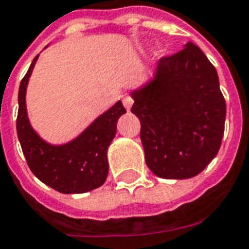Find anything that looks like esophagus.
<instances>
[{
  "label": "esophagus",
  "mask_w": 249,
  "mask_h": 249,
  "mask_svg": "<svg viewBox=\"0 0 249 249\" xmlns=\"http://www.w3.org/2000/svg\"><path fill=\"white\" fill-rule=\"evenodd\" d=\"M122 103L123 105H124V107H126L127 110H130L131 107H132V104H134V100H132V97H131L130 94H123L122 96Z\"/></svg>",
  "instance_id": "1"
}]
</instances>
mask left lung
<instances>
[{
    "mask_svg": "<svg viewBox=\"0 0 249 249\" xmlns=\"http://www.w3.org/2000/svg\"><path fill=\"white\" fill-rule=\"evenodd\" d=\"M146 166L165 179L200 174L218 153L226 101L215 67L192 42L163 57L155 78L132 90Z\"/></svg>",
    "mask_w": 249,
    "mask_h": 249,
    "instance_id": "left-lung-1",
    "label": "left lung"
}]
</instances>
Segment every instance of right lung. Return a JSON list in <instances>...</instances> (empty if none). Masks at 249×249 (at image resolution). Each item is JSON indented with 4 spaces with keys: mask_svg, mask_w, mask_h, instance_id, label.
Segmentation results:
<instances>
[{
    "mask_svg": "<svg viewBox=\"0 0 249 249\" xmlns=\"http://www.w3.org/2000/svg\"><path fill=\"white\" fill-rule=\"evenodd\" d=\"M37 58L36 55L22 79L18 93L17 132L28 167L42 183L61 194H84L98 188L107 177V148L126 109L118 101L72 142L63 145L48 144L31 126L26 107L27 84Z\"/></svg>",
    "mask_w": 249,
    "mask_h": 249,
    "instance_id": "obj_1",
    "label": "right lung"
}]
</instances>
